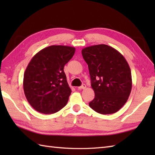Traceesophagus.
I'll return each mask as SVG.
<instances>
[{
    "label": "esophagus",
    "instance_id": "esophagus-1",
    "mask_svg": "<svg viewBox=\"0 0 155 155\" xmlns=\"http://www.w3.org/2000/svg\"><path fill=\"white\" fill-rule=\"evenodd\" d=\"M87 87H86V84H82L81 87H78V90H82V89H84L85 88H86Z\"/></svg>",
    "mask_w": 155,
    "mask_h": 155
}]
</instances>
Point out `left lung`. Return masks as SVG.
Masks as SVG:
<instances>
[{
  "label": "left lung",
  "mask_w": 155,
  "mask_h": 155,
  "mask_svg": "<svg viewBox=\"0 0 155 155\" xmlns=\"http://www.w3.org/2000/svg\"><path fill=\"white\" fill-rule=\"evenodd\" d=\"M82 55L88 64L95 94L90 107L102 114L116 113L126 103L132 88L131 71L126 59L107 45L84 48Z\"/></svg>",
  "instance_id": "1"
}]
</instances>
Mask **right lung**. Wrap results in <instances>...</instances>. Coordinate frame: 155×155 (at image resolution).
I'll list each match as a JSON object with an SVG mask.
<instances>
[{"label": "right lung", "mask_w": 155, "mask_h": 155, "mask_svg": "<svg viewBox=\"0 0 155 155\" xmlns=\"http://www.w3.org/2000/svg\"><path fill=\"white\" fill-rule=\"evenodd\" d=\"M74 52V47L52 45L39 51L28 63L23 88L29 104L39 113H57L67 104L71 89L64 67Z\"/></svg>", "instance_id": "add662e5"}]
</instances>
